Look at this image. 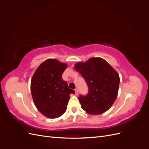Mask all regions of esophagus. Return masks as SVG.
Instances as JSON below:
<instances>
[{
	"instance_id": "esophagus-1",
	"label": "esophagus",
	"mask_w": 149,
	"mask_h": 149,
	"mask_svg": "<svg viewBox=\"0 0 149 149\" xmlns=\"http://www.w3.org/2000/svg\"><path fill=\"white\" fill-rule=\"evenodd\" d=\"M74 91H75V93H76V95H78V88H76L74 89Z\"/></svg>"
}]
</instances>
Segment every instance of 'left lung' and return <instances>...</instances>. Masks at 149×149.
Listing matches in <instances>:
<instances>
[{"label":"left lung","instance_id":"8db88e82","mask_svg":"<svg viewBox=\"0 0 149 149\" xmlns=\"http://www.w3.org/2000/svg\"><path fill=\"white\" fill-rule=\"evenodd\" d=\"M74 68L82 75L88 86L86 96L78 97L82 109L92 115L101 114L113 104L118 96L119 74L101 58H91L75 64Z\"/></svg>","mask_w":149,"mask_h":149}]
</instances>
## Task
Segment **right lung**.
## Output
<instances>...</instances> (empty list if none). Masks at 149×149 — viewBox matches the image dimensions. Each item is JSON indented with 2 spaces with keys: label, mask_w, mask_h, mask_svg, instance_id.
<instances>
[{
  "label": "right lung",
  "mask_w": 149,
  "mask_h": 149,
  "mask_svg": "<svg viewBox=\"0 0 149 149\" xmlns=\"http://www.w3.org/2000/svg\"><path fill=\"white\" fill-rule=\"evenodd\" d=\"M67 64L56 59L44 61L36 70L31 80L30 90L37 109L45 116L55 119L63 114L70 100L74 94L62 74Z\"/></svg>",
  "instance_id": "right-lung-1"
}]
</instances>
